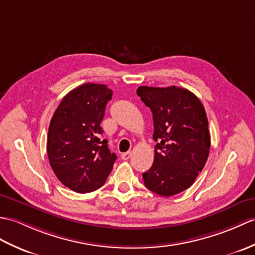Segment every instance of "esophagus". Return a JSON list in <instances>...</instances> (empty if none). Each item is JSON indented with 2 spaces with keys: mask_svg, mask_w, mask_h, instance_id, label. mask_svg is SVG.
I'll return each mask as SVG.
<instances>
[{
  "mask_svg": "<svg viewBox=\"0 0 255 255\" xmlns=\"http://www.w3.org/2000/svg\"><path fill=\"white\" fill-rule=\"evenodd\" d=\"M130 156H131V152H130V151L125 152V153H123V154L121 155V157H122L123 159H125V161H127V159H129V158H130Z\"/></svg>",
  "mask_w": 255,
  "mask_h": 255,
  "instance_id": "obj_1",
  "label": "esophagus"
}]
</instances>
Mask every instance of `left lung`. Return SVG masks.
Segmentation results:
<instances>
[{
    "label": "left lung",
    "mask_w": 255,
    "mask_h": 255,
    "mask_svg": "<svg viewBox=\"0 0 255 255\" xmlns=\"http://www.w3.org/2000/svg\"><path fill=\"white\" fill-rule=\"evenodd\" d=\"M137 94L153 115L156 142L154 161L142 174L144 186L170 197L185 191L202 171L209 157L211 135L203 104L179 87H139Z\"/></svg>",
    "instance_id": "obj_1"
}]
</instances>
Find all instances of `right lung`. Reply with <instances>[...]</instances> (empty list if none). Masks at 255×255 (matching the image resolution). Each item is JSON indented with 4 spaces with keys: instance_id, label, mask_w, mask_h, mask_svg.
Returning a JSON list of instances; mask_svg holds the SVG:
<instances>
[{
    "instance_id": "add662e5",
    "label": "right lung",
    "mask_w": 255,
    "mask_h": 255,
    "mask_svg": "<svg viewBox=\"0 0 255 255\" xmlns=\"http://www.w3.org/2000/svg\"><path fill=\"white\" fill-rule=\"evenodd\" d=\"M113 91L105 85L85 84L63 98L47 132L46 152L54 174L65 187L88 193L102 187L116 155L102 139L105 106Z\"/></svg>"
}]
</instances>
